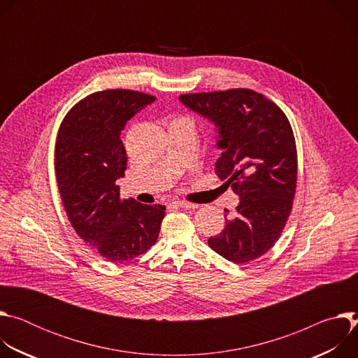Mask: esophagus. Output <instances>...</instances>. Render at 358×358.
Returning a JSON list of instances; mask_svg holds the SVG:
<instances>
[{
	"label": "esophagus",
	"mask_w": 358,
	"mask_h": 358,
	"mask_svg": "<svg viewBox=\"0 0 358 358\" xmlns=\"http://www.w3.org/2000/svg\"><path fill=\"white\" fill-rule=\"evenodd\" d=\"M176 207H180V208H185V210H195L198 208V203H194V202H188V201H176L173 202Z\"/></svg>",
	"instance_id": "1"
}]
</instances>
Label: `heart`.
Listing matches in <instances>:
<instances>
[{
	"mask_svg": "<svg viewBox=\"0 0 358 358\" xmlns=\"http://www.w3.org/2000/svg\"><path fill=\"white\" fill-rule=\"evenodd\" d=\"M187 120H188V119H187Z\"/></svg>",
	"mask_w": 358,
	"mask_h": 358,
	"instance_id": "heart-1",
	"label": "heart"
}]
</instances>
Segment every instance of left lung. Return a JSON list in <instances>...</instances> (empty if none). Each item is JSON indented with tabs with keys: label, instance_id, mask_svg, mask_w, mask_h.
Returning a JSON list of instances; mask_svg holds the SVG:
<instances>
[{
	"label": "left lung",
	"instance_id": "1",
	"mask_svg": "<svg viewBox=\"0 0 358 358\" xmlns=\"http://www.w3.org/2000/svg\"><path fill=\"white\" fill-rule=\"evenodd\" d=\"M180 101L217 126L222 152L215 173L241 198L210 248L235 264L261 258L279 239L296 192V141L286 115L250 89L181 94Z\"/></svg>",
	"mask_w": 358,
	"mask_h": 358
}]
</instances>
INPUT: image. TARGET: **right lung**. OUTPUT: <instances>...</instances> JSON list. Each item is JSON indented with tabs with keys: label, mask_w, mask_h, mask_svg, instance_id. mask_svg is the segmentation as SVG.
I'll return each mask as SVG.
<instances>
[{
	"label": "right lung",
	"mask_w": 358,
	"mask_h": 358,
	"mask_svg": "<svg viewBox=\"0 0 358 358\" xmlns=\"http://www.w3.org/2000/svg\"><path fill=\"white\" fill-rule=\"evenodd\" d=\"M155 96L109 89L94 92L68 112L55 145V173L66 215L100 257L122 264L156 243L166 207L122 199L116 181L127 156L120 140L127 120Z\"/></svg>",
	"instance_id": "1"
}]
</instances>
